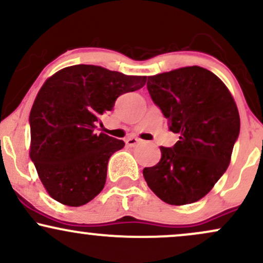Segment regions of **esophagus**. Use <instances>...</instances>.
Returning <instances> with one entry per match:
<instances>
[{"instance_id": "34e87169", "label": "esophagus", "mask_w": 263, "mask_h": 263, "mask_svg": "<svg viewBox=\"0 0 263 263\" xmlns=\"http://www.w3.org/2000/svg\"><path fill=\"white\" fill-rule=\"evenodd\" d=\"M140 142H142V140H140V138H135V137H129L126 140V144L129 147H135L136 144L140 143Z\"/></svg>"}]
</instances>
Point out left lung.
<instances>
[{
  "instance_id": "8db88e82",
  "label": "left lung",
  "mask_w": 263,
  "mask_h": 263,
  "mask_svg": "<svg viewBox=\"0 0 263 263\" xmlns=\"http://www.w3.org/2000/svg\"><path fill=\"white\" fill-rule=\"evenodd\" d=\"M147 89L179 141L161 147V161L144 168V179L165 203L198 201L230 164L240 134L236 104L215 74L197 65L148 77Z\"/></svg>"
}]
</instances>
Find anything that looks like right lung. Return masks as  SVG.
I'll return each mask as SVG.
<instances>
[{
  "label": "right lung",
  "mask_w": 263,
  "mask_h": 263,
  "mask_svg": "<svg viewBox=\"0 0 263 263\" xmlns=\"http://www.w3.org/2000/svg\"><path fill=\"white\" fill-rule=\"evenodd\" d=\"M146 79L79 64L45 81L29 114V156L54 200L81 206L104 189L108 159L125 142L99 134L98 123L120 95Z\"/></svg>",
  "instance_id": "add662e5"
}]
</instances>
